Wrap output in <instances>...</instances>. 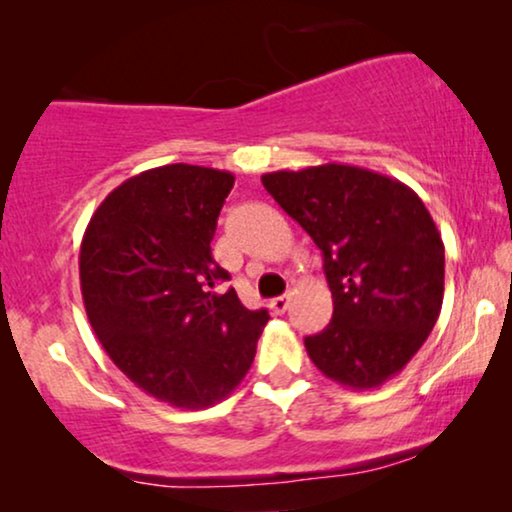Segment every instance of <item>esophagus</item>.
Segmentation results:
<instances>
[{
  "mask_svg": "<svg viewBox=\"0 0 512 512\" xmlns=\"http://www.w3.org/2000/svg\"><path fill=\"white\" fill-rule=\"evenodd\" d=\"M289 296H277V298H272L270 300V310H272V314H284L286 312V307H289Z\"/></svg>",
  "mask_w": 512,
  "mask_h": 512,
  "instance_id": "1",
  "label": "esophagus"
}]
</instances>
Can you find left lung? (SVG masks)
Listing matches in <instances>:
<instances>
[{"label":"left lung","instance_id":"obj_1","mask_svg":"<svg viewBox=\"0 0 512 512\" xmlns=\"http://www.w3.org/2000/svg\"><path fill=\"white\" fill-rule=\"evenodd\" d=\"M324 256L333 319L305 338L314 366L349 389L401 373L436 326L445 247L429 209L387 174L326 163L261 177Z\"/></svg>","mask_w":512,"mask_h":512}]
</instances>
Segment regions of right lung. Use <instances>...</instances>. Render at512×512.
Here are the masks:
<instances>
[{"instance_id": "add662e5", "label": "right lung", "mask_w": 512, "mask_h": 512, "mask_svg": "<svg viewBox=\"0 0 512 512\" xmlns=\"http://www.w3.org/2000/svg\"><path fill=\"white\" fill-rule=\"evenodd\" d=\"M235 177L163 165L95 209L79 254L83 305L104 352L144 394L174 408L219 403L244 380L268 310L251 312L214 261L216 221Z\"/></svg>"}]
</instances>
